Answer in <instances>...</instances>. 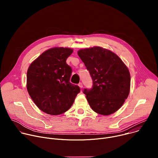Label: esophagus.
Returning a JSON list of instances; mask_svg holds the SVG:
<instances>
[{
  "instance_id": "esophagus-1",
  "label": "esophagus",
  "mask_w": 158,
  "mask_h": 158,
  "mask_svg": "<svg viewBox=\"0 0 158 158\" xmlns=\"http://www.w3.org/2000/svg\"><path fill=\"white\" fill-rule=\"evenodd\" d=\"M78 85L80 87V88H82V87H83V85H82V82H80V83L78 84Z\"/></svg>"
}]
</instances>
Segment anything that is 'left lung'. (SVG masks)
Segmentation results:
<instances>
[{
  "label": "left lung",
  "mask_w": 158,
  "mask_h": 158,
  "mask_svg": "<svg viewBox=\"0 0 158 158\" xmlns=\"http://www.w3.org/2000/svg\"><path fill=\"white\" fill-rule=\"evenodd\" d=\"M77 54L93 81V87L83 91L89 106L101 115L114 113L123 106L130 91L127 67L116 54L101 47L81 49Z\"/></svg>",
  "instance_id": "1"
}]
</instances>
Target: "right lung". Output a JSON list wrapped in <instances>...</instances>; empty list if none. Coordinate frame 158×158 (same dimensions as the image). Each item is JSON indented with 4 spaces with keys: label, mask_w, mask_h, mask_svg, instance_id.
<instances>
[{
    "label": "right lung",
    "mask_w": 158,
    "mask_h": 158,
    "mask_svg": "<svg viewBox=\"0 0 158 158\" xmlns=\"http://www.w3.org/2000/svg\"><path fill=\"white\" fill-rule=\"evenodd\" d=\"M73 52L67 48L50 49L34 60L27 70V91L35 105L48 114L64 113L80 93V87L69 81L72 69L66 63Z\"/></svg>",
    "instance_id": "1"
}]
</instances>
